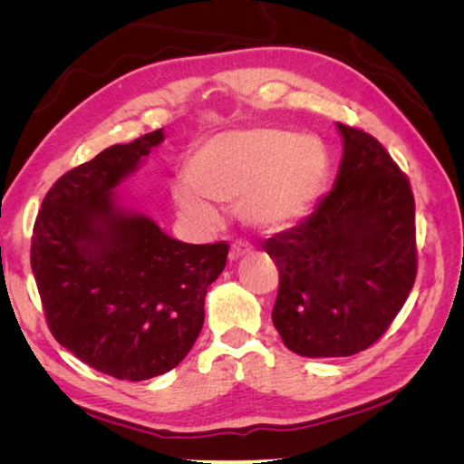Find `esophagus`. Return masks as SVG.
Here are the masks:
<instances>
[{"label":"esophagus","mask_w":464,"mask_h":464,"mask_svg":"<svg viewBox=\"0 0 464 464\" xmlns=\"http://www.w3.org/2000/svg\"><path fill=\"white\" fill-rule=\"evenodd\" d=\"M248 253H250L248 245H245V242H234L230 253H227V258H230V261H238V258H242Z\"/></svg>","instance_id":"1"}]
</instances>
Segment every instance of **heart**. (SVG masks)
I'll return each mask as SVG.
<instances>
[{
    "mask_svg": "<svg viewBox=\"0 0 464 464\" xmlns=\"http://www.w3.org/2000/svg\"><path fill=\"white\" fill-rule=\"evenodd\" d=\"M330 154L315 136L271 126L227 130L209 136L187 162L189 185L175 199L191 222L214 226L209 201L240 208L242 218L263 232H277L312 211L326 187Z\"/></svg>",
    "mask_w": 464,
    "mask_h": 464,
    "instance_id": "heart-1",
    "label": "heart"
}]
</instances>
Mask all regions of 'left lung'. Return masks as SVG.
<instances>
[{
	"label": "left lung",
	"mask_w": 464,
	"mask_h": 464,
	"mask_svg": "<svg viewBox=\"0 0 464 464\" xmlns=\"http://www.w3.org/2000/svg\"><path fill=\"white\" fill-rule=\"evenodd\" d=\"M344 154L332 191L263 250L277 265L273 324L289 351L351 356L377 343L418 273L416 201L383 144L340 124Z\"/></svg>",
	"instance_id": "left-lung-1"
}]
</instances>
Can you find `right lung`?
I'll use <instances>...</instances> for the list:
<instances>
[{"instance_id":"obj_1","label":"right lung","mask_w":464,"mask_h":464,"mask_svg":"<svg viewBox=\"0 0 464 464\" xmlns=\"http://www.w3.org/2000/svg\"><path fill=\"white\" fill-rule=\"evenodd\" d=\"M162 138L154 130L67 170L32 232L30 265L56 343L126 381L162 375L185 359L227 256V242L187 245L118 206L116 187Z\"/></svg>"}]
</instances>
